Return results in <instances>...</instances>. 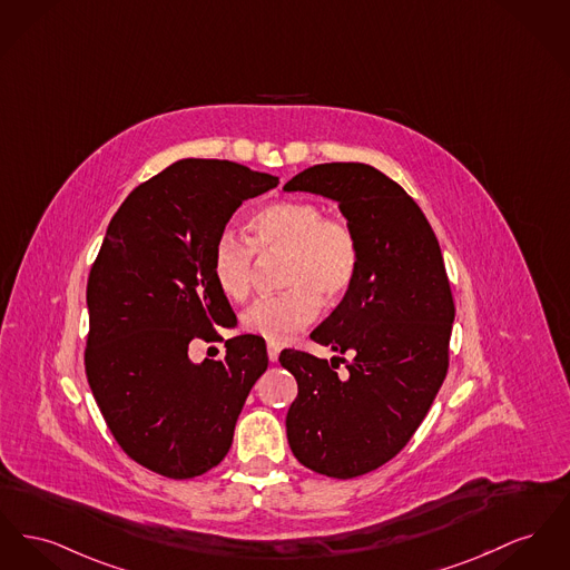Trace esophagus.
<instances>
[{
	"mask_svg": "<svg viewBox=\"0 0 570 570\" xmlns=\"http://www.w3.org/2000/svg\"><path fill=\"white\" fill-rule=\"evenodd\" d=\"M279 344H275V342H268L267 344V355L268 362H277V357H279Z\"/></svg>",
	"mask_w": 570,
	"mask_h": 570,
	"instance_id": "34e87169",
	"label": "esophagus"
}]
</instances>
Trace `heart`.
Segmentation results:
<instances>
[{"instance_id":"obj_1","label":"heart","mask_w":570,"mask_h":570,"mask_svg":"<svg viewBox=\"0 0 570 570\" xmlns=\"http://www.w3.org/2000/svg\"><path fill=\"white\" fill-rule=\"evenodd\" d=\"M249 245L222 233L210 247V275L219 293L243 302L254 286V252L284 256V293L254 303L243 314V327L268 342H286L321 312V297L337 302L351 288L360 267V245L351 226L325 217L314 202H273L249 222Z\"/></svg>"}]
</instances>
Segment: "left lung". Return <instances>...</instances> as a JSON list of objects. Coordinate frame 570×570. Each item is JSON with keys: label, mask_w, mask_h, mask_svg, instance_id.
Listing matches in <instances>:
<instances>
[{"label": "left lung", "mask_w": 570, "mask_h": 570, "mask_svg": "<svg viewBox=\"0 0 570 570\" xmlns=\"http://www.w3.org/2000/svg\"><path fill=\"white\" fill-rule=\"evenodd\" d=\"M284 191L337 202L360 245L357 275L309 334L344 362L286 348L279 364L299 394L286 415L297 461L330 478H355L394 459L426 417L448 372L454 302L435 233L420 206L366 164H321Z\"/></svg>", "instance_id": "left-lung-1"}]
</instances>
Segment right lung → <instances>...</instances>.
Returning a JSON list of instances; mask_svg holds the SVG:
<instances>
[{"label": "right lung", "instance_id": "obj_1", "mask_svg": "<svg viewBox=\"0 0 570 570\" xmlns=\"http://www.w3.org/2000/svg\"><path fill=\"white\" fill-rule=\"evenodd\" d=\"M277 183L233 161L180 159L135 187L107 226L86 291V374L120 448L166 478H196L224 461L267 370L258 335L226 340V357L202 364L189 360V342L233 327L210 247L243 202Z\"/></svg>", "mask_w": 570, "mask_h": 570}]
</instances>
